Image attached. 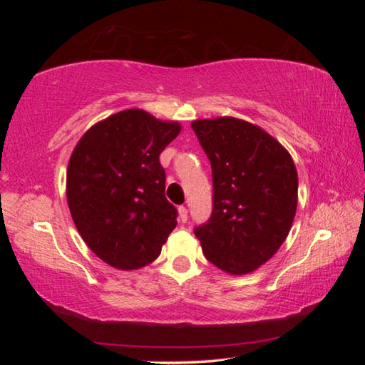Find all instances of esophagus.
<instances>
[{
    "instance_id": "1",
    "label": "esophagus",
    "mask_w": 365,
    "mask_h": 365,
    "mask_svg": "<svg viewBox=\"0 0 365 365\" xmlns=\"http://www.w3.org/2000/svg\"><path fill=\"white\" fill-rule=\"evenodd\" d=\"M178 217H180L182 222H187L188 220V209L185 206L178 207Z\"/></svg>"
}]
</instances>
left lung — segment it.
Here are the masks:
<instances>
[{
	"instance_id": "8db88e82",
	"label": "left lung",
	"mask_w": 365,
	"mask_h": 365,
	"mask_svg": "<svg viewBox=\"0 0 365 365\" xmlns=\"http://www.w3.org/2000/svg\"><path fill=\"white\" fill-rule=\"evenodd\" d=\"M211 160L212 214L195 228L209 262L232 275L256 270L288 237L298 206L289 153L261 127L235 117L191 122Z\"/></svg>"
}]
</instances>
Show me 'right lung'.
<instances>
[{
  "label": "right lung",
  "mask_w": 365,
  "mask_h": 365,
  "mask_svg": "<svg viewBox=\"0 0 365 365\" xmlns=\"http://www.w3.org/2000/svg\"><path fill=\"white\" fill-rule=\"evenodd\" d=\"M180 130L178 122L127 109L95 123L73 148L66 190L73 224L115 269L151 264L177 225L159 154Z\"/></svg>",
  "instance_id": "1"
}]
</instances>
